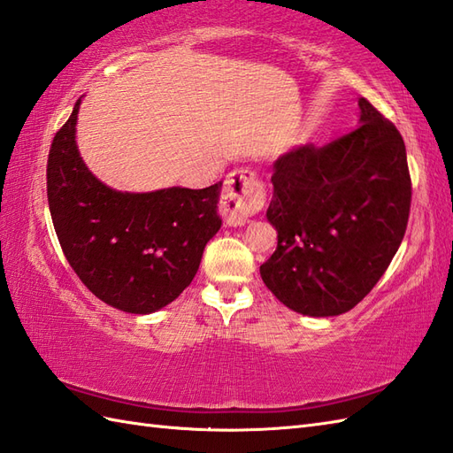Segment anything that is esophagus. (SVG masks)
I'll use <instances>...</instances> for the list:
<instances>
[{"label":"esophagus","instance_id":"obj_1","mask_svg":"<svg viewBox=\"0 0 453 453\" xmlns=\"http://www.w3.org/2000/svg\"><path fill=\"white\" fill-rule=\"evenodd\" d=\"M265 203V184L252 170L238 168L225 180L220 196V213L226 225L242 226Z\"/></svg>","mask_w":453,"mask_h":453}]
</instances>
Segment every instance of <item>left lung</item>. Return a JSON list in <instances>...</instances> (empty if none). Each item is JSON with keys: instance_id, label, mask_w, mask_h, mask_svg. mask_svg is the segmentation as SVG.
<instances>
[{"instance_id": "8db88e82", "label": "left lung", "mask_w": 453, "mask_h": 453, "mask_svg": "<svg viewBox=\"0 0 453 453\" xmlns=\"http://www.w3.org/2000/svg\"><path fill=\"white\" fill-rule=\"evenodd\" d=\"M360 126L324 147L293 149L273 165L267 209L277 250L265 287L304 316L355 308L386 273L405 236L411 176L403 137L366 98Z\"/></svg>"}]
</instances>
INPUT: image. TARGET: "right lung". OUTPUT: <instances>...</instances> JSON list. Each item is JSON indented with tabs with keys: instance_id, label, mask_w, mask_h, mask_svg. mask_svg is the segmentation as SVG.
Segmentation results:
<instances>
[{
	"instance_id": "add662e5",
	"label": "right lung",
	"mask_w": 453,
	"mask_h": 453,
	"mask_svg": "<svg viewBox=\"0 0 453 453\" xmlns=\"http://www.w3.org/2000/svg\"><path fill=\"white\" fill-rule=\"evenodd\" d=\"M81 98L50 147L48 205L69 265L103 303L150 314L192 283L205 244L220 228L223 182L149 194L110 189L88 173L75 145Z\"/></svg>"
}]
</instances>
